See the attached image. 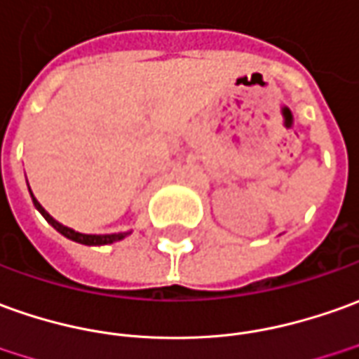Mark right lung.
Wrapping results in <instances>:
<instances>
[{"label":"right lung","mask_w":359,"mask_h":359,"mask_svg":"<svg viewBox=\"0 0 359 359\" xmlns=\"http://www.w3.org/2000/svg\"><path fill=\"white\" fill-rule=\"evenodd\" d=\"M31 191V189H29ZM33 203L34 207L41 211V215H43L46 221L50 222L52 226L56 229V231L60 232V234H64L66 238H70V241L74 242H80V244H88V246H101V244H113V242L121 241V238H125L128 232H118V234H81V232H76L72 231V229H68V226H64V224H60V222H56L54 219H52L48 212L44 211L43 207H41V203L36 201L33 197Z\"/></svg>","instance_id":"right-lung-1"}]
</instances>
